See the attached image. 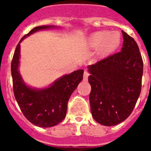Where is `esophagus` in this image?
Wrapping results in <instances>:
<instances>
[{
	"mask_svg": "<svg viewBox=\"0 0 151 151\" xmlns=\"http://www.w3.org/2000/svg\"><path fill=\"white\" fill-rule=\"evenodd\" d=\"M88 76H89V72L87 70H85V71H84V80H88Z\"/></svg>",
	"mask_w": 151,
	"mask_h": 151,
	"instance_id": "esophagus-1",
	"label": "esophagus"
}]
</instances>
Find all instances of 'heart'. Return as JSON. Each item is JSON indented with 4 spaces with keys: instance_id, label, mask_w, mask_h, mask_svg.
I'll use <instances>...</instances> for the list:
<instances>
[{
    "instance_id": "obj_1",
    "label": "heart",
    "mask_w": 151,
    "mask_h": 151,
    "mask_svg": "<svg viewBox=\"0 0 151 151\" xmlns=\"http://www.w3.org/2000/svg\"><path fill=\"white\" fill-rule=\"evenodd\" d=\"M92 42L95 46L100 45L102 52L114 50L121 43V36L117 32H97L92 37Z\"/></svg>"
}]
</instances>
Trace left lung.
Segmentation results:
<instances>
[{
	"label": "left lung",
	"mask_w": 151,
	"mask_h": 151,
	"mask_svg": "<svg viewBox=\"0 0 151 151\" xmlns=\"http://www.w3.org/2000/svg\"><path fill=\"white\" fill-rule=\"evenodd\" d=\"M122 51L88 66L92 117L105 126L124 122L132 112L142 87L143 62L136 41L122 30Z\"/></svg>",
	"instance_id": "1"
}]
</instances>
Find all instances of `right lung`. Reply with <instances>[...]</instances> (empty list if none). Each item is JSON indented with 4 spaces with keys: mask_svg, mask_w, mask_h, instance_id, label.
Here are the masks:
<instances>
[{
    "mask_svg": "<svg viewBox=\"0 0 151 151\" xmlns=\"http://www.w3.org/2000/svg\"><path fill=\"white\" fill-rule=\"evenodd\" d=\"M52 26L34 27L21 40L41 29ZM16 46L11 65L13 92L15 98L25 117L32 124L42 128L56 125L65 118L67 103L71 94L82 81L83 70L73 71L57 80L50 87L35 90L26 85L18 70L19 60L20 44Z\"/></svg>",
    "mask_w": 151,
    "mask_h": 151,
    "instance_id": "add662e5",
    "label": "right lung"
}]
</instances>
